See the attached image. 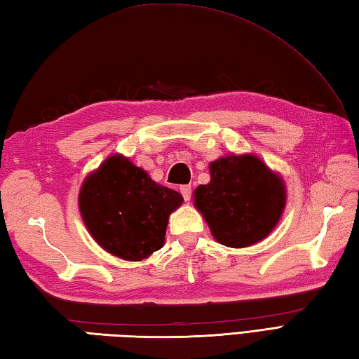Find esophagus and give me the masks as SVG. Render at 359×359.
<instances>
[{
    "instance_id": "esophagus-1",
    "label": "esophagus",
    "mask_w": 359,
    "mask_h": 359,
    "mask_svg": "<svg viewBox=\"0 0 359 359\" xmlns=\"http://www.w3.org/2000/svg\"><path fill=\"white\" fill-rule=\"evenodd\" d=\"M180 193H182V196H184L185 202H188L189 199H191V185L180 187Z\"/></svg>"
}]
</instances>
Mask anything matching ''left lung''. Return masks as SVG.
I'll list each match as a JSON object with an SVG mask.
<instances>
[{
    "label": "left lung",
    "instance_id": "left-lung-1",
    "mask_svg": "<svg viewBox=\"0 0 359 359\" xmlns=\"http://www.w3.org/2000/svg\"><path fill=\"white\" fill-rule=\"evenodd\" d=\"M208 168L210 182L194 189L193 199L212 238L231 248L264 241L285 210L287 188L282 175L251 152H231Z\"/></svg>",
    "mask_w": 359,
    "mask_h": 359
}]
</instances>
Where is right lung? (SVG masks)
Segmentation results:
<instances>
[{"mask_svg":"<svg viewBox=\"0 0 359 359\" xmlns=\"http://www.w3.org/2000/svg\"><path fill=\"white\" fill-rule=\"evenodd\" d=\"M184 197L156 184L123 154H112L89 172L79 208L93 239L109 255L140 262L165 243L168 219Z\"/></svg>","mask_w":359,"mask_h":359,"instance_id":"obj_1","label":"right lung"}]
</instances>
